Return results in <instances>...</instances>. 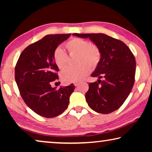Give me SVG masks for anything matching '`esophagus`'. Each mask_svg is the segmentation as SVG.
Listing matches in <instances>:
<instances>
[{"label": "esophagus", "instance_id": "34e87169", "mask_svg": "<svg viewBox=\"0 0 152 152\" xmlns=\"http://www.w3.org/2000/svg\"><path fill=\"white\" fill-rule=\"evenodd\" d=\"M80 83H79V82H75V83H74V86H78V84H79Z\"/></svg>", "mask_w": 152, "mask_h": 152}]
</instances>
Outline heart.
Segmentation results:
<instances>
[{
  "label": "heart",
  "mask_w": 152,
  "mask_h": 152,
  "mask_svg": "<svg viewBox=\"0 0 152 152\" xmlns=\"http://www.w3.org/2000/svg\"><path fill=\"white\" fill-rule=\"evenodd\" d=\"M65 48L70 54L77 53L76 67L68 66L61 72V78L64 83L76 82L83 80L91 70H94L101 62L102 53L96 44L80 38H72L68 41ZM53 59L58 68L66 66L68 55L65 51L57 48L53 51Z\"/></svg>",
  "instance_id": "1"
}]
</instances>
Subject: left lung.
I'll return each instance as SVG.
<instances>
[{
    "label": "left lung",
    "mask_w": 152,
    "mask_h": 152,
    "mask_svg": "<svg viewBox=\"0 0 152 152\" xmlns=\"http://www.w3.org/2000/svg\"><path fill=\"white\" fill-rule=\"evenodd\" d=\"M73 35L89 38L102 53L101 62L91 75L99 80L88 84V91L85 94L88 106L102 114L119 109L129 95L135 82L134 55L125 43L103 33Z\"/></svg>",
    "instance_id": "obj_1"
}]
</instances>
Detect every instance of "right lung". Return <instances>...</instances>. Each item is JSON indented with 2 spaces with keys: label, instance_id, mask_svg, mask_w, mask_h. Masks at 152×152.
Here are the masks:
<instances>
[{
  "label": "right lung",
  "instance_id": "1",
  "mask_svg": "<svg viewBox=\"0 0 152 152\" xmlns=\"http://www.w3.org/2000/svg\"><path fill=\"white\" fill-rule=\"evenodd\" d=\"M71 35H48L22 51L15 68V78L22 99L28 107L40 116H58L67 108L75 88L73 84L56 89L51 82L59 78V68L53 59L58 45Z\"/></svg>",
  "mask_w": 152,
  "mask_h": 152
}]
</instances>
